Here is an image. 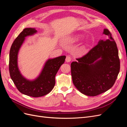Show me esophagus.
<instances>
[{"label": "esophagus", "mask_w": 127, "mask_h": 127, "mask_svg": "<svg viewBox=\"0 0 127 127\" xmlns=\"http://www.w3.org/2000/svg\"><path fill=\"white\" fill-rule=\"evenodd\" d=\"M71 60V57L70 56H67L66 57V62L67 63H69V62H70Z\"/></svg>", "instance_id": "obj_1"}]
</instances>
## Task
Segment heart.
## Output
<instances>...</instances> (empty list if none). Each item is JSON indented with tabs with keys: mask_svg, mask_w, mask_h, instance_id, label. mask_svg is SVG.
Here are the masks:
<instances>
[{
	"mask_svg": "<svg viewBox=\"0 0 127 127\" xmlns=\"http://www.w3.org/2000/svg\"><path fill=\"white\" fill-rule=\"evenodd\" d=\"M81 37H82V36H78L77 38H78V39H80Z\"/></svg>",
	"mask_w": 127,
	"mask_h": 127,
	"instance_id": "obj_1",
	"label": "heart"
}]
</instances>
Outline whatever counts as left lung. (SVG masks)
<instances>
[{
	"instance_id": "left-lung-1",
	"label": "left lung",
	"mask_w": 127,
	"mask_h": 127,
	"mask_svg": "<svg viewBox=\"0 0 127 127\" xmlns=\"http://www.w3.org/2000/svg\"><path fill=\"white\" fill-rule=\"evenodd\" d=\"M86 55L71 64V74L75 86L82 94L95 96L112 87L120 71V59L117 44L109 31Z\"/></svg>"
}]
</instances>
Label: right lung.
<instances>
[{
	"mask_svg": "<svg viewBox=\"0 0 127 127\" xmlns=\"http://www.w3.org/2000/svg\"><path fill=\"white\" fill-rule=\"evenodd\" d=\"M34 28H26L19 34L13 43L9 52V70L11 79L21 93L34 97L48 94L55 85V76L60 66L65 61L66 56H62L48 59L37 77L33 80L22 75L18 66V55L25 37L37 33Z\"/></svg>",
	"mask_w": 127,
	"mask_h": 127,
	"instance_id": "right-lung-1",
	"label": "right lung"
}]
</instances>
